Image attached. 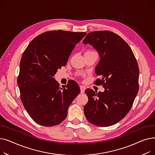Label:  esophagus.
I'll list each match as a JSON object with an SVG mask.
<instances>
[{
	"mask_svg": "<svg viewBox=\"0 0 155 155\" xmlns=\"http://www.w3.org/2000/svg\"><path fill=\"white\" fill-rule=\"evenodd\" d=\"M80 87V93L84 94L85 92V88L82 85H81Z\"/></svg>",
	"mask_w": 155,
	"mask_h": 155,
	"instance_id": "1",
	"label": "esophagus"
}]
</instances>
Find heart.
Wrapping results in <instances>:
<instances>
[{
  "mask_svg": "<svg viewBox=\"0 0 155 155\" xmlns=\"http://www.w3.org/2000/svg\"><path fill=\"white\" fill-rule=\"evenodd\" d=\"M88 52H92V51H86L85 53H88Z\"/></svg>",
  "mask_w": 155,
  "mask_h": 155,
  "instance_id": "b5f03b06",
  "label": "heart"
}]
</instances>
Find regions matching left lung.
<instances>
[{"mask_svg": "<svg viewBox=\"0 0 155 155\" xmlns=\"http://www.w3.org/2000/svg\"><path fill=\"white\" fill-rule=\"evenodd\" d=\"M84 45L98 51L100 60L95 67L94 84L102 85L103 92L87 88L88 102L84 108L89 123L107 127L123 119L131 109L139 91V67L131 48L116 33L108 31L89 32Z\"/></svg>", "mask_w": 155, "mask_h": 155, "instance_id": "left-lung-1", "label": "left lung"}]
</instances>
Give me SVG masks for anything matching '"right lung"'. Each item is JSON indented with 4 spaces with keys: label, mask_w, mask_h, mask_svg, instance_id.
I'll use <instances>...</instances> for the list:
<instances>
[{
    "label": "right lung",
    "mask_w": 155,
    "mask_h": 155,
    "mask_svg": "<svg viewBox=\"0 0 155 155\" xmlns=\"http://www.w3.org/2000/svg\"><path fill=\"white\" fill-rule=\"evenodd\" d=\"M84 32L46 31L32 39L20 62L18 85L24 108L36 123L43 126L58 125L65 119L68 109L80 94L74 80L60 87L53 77L66 66Z\"/></svg>",
    "instance_id": "1"
}]
</instances>
